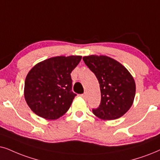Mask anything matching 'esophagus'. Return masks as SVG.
Masks as SVG:
<instances>
[{"label": "esophagus", "instance_id": "esophagus-1", "mask_svg": "<svg viewBox=\"0 0 160 160\" xmlns=\"http://www.w3.org/2000/svg\"><path fill=\"white\" fill-rule=\"evenodd\" d=\"M81 97L83 99H86V98H87V94H86V93H84V94H81Z\"/></svg>", "mask_w": 160, "mask_h": 160}]
</instances>
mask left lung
Wrapping results in <instances>:
<instances>
[{
    "instance_id": "8db88e82",
    "label": "left lung",
    "mask_w": 160,
    "mask_h": 160,
    "mask_svg": "<svg viewBox=\"0 0 160 160\" xmlns=\"http://www.w3.org/2000/svg\"><path fill=\"white\" fill-rule=\"evenodd\" d=\"M86 65L98 78L101 102L93 109L95 116L103 120H117L130 109L136 94L134 79L122 64L106 55L84 56Z\"/></svg>"
}]
</instances>
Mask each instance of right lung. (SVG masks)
Returning a JSON list of instances; mask_svg holds the SVG:
<instances>
[{"instance_id": "obj_1", "label": "right lung", "mask_w": 160, "mask_h": 160, "mask_svg": "<svg viewBox=\"0 0 160 160\" xmlns=\"http://www.w3.org/2000/svg\"><path fill=\"white\" fill-rule=\"evenodd\" d=\"M82 56H58L38 62L26 75L24 98L38 116L54 120L65 114L76 94L71 73Z\"/></svg>"}]
</instances>
